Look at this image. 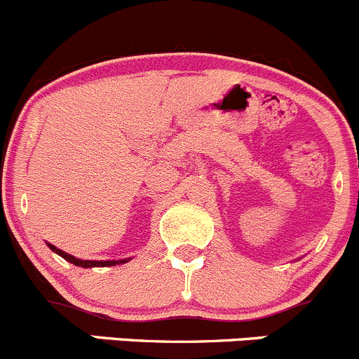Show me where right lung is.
I'll list each match as a JSON object with an SVG mask.
<instances>
[{
    "label": "right lung",
    "instance_id": "1",
    "mask_svg": "<svg viewBox=\"0 0 359 359\" xmlns=\"http://www.w3.org/2000/svg\"><path fill=\"white\" fill-rule=\"evenodd\" d=\"M46 245H48V248L52 250V252H55L57 255H60V257H62V259H66L67 262L74 264V266H78V267H109V266H116V264H125V262H128V260H132V259H121V260H83V259H76L74 255H69V253L62 252V250H60V248L53 247L52 243H46Z\"/></svg>",
    "mask_w": 359,
    "mask_h": 359
}]
</instances>
